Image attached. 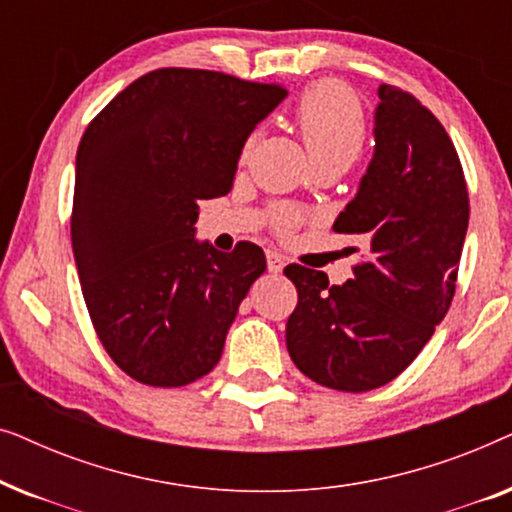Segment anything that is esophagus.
Here are the masks:
<instances>
[{"label": "esophagus", "instance_id": "1", "mask_svg": "<svg viewBox=\"0 0 512 512\" xmlns=\"http://www.w3.org/2000/svg\"><path fill=\"white\" fill-rule=\"evenodd\" d=\"M284 265H286V261H284V256L282 254H277V251H268V270L270 272H282L284 270Z\"/></svg>", "mask_w": 512, "mask_h": 512}]
</instances>
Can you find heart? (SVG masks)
<instances>
[{
  "label": "heart",
  "instance_id": "b5f03b06",
  "mask_svg": "<svg viewBox=\"0 0 512 512\" xmlns=\"http://www.w3.org/2000/svg\"><path fill=\"white\" fill-rule=\"evenodd\" d=\"M298 128L314 165L328 160L352 165L366 142L361 104L352 90L338 81H321L307 90L298 104ZM251 144L254 137L247 142V149ZM296 221L298 216L289 209L275 216L279 230L293 228Z\"/></svg>",
  "mask_w": 512,
  "mask_h": 512
}]
</instances>
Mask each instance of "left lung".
<instances>
[{
    "instance_id": "8db88e82",
    "label": "left lung",
    "mask_w": 512,
    "mask_h": 512,
    "mask_svg": "<svg viewBox=\"0 0 512 512\" xmlns=\"http://www.w3.org/2000/svg\"><path fill=\"white\" fill-rule=\"evenodd\" d=\"M375 151L333 223L366 249L354 277L328 286L289 265L298 305L286 347L321 387L370 391L401 375L445 319L468 230V191L452 139L410 93L377 88Z\"/></svg>"
}]
</instances>
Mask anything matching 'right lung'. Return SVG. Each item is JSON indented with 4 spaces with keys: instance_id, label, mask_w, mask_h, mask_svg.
I'll use <instances>...</instances> for the list:
<instances>
[{
    "instance_id": "1",
    "label": "right lung",
    "mask_w": 512,
    "mask_h": 512,
    "mask_svg": "<svg viewBox=\"0 0 512 512\" xmlns=\"http://www.w3.org/2000/svg\"><path fill=\"white\" fill-rule=\"evenodd\" d=\"M286 97L207 69H156L118 93L76 151L72 247L97 338L123 373L184 387L221 359L265 254L195 240L200 200L233 188L258 123Z\"/></svg>"
}]
</instances>
